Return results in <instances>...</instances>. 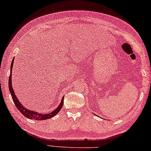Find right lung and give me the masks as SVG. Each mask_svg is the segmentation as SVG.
Masks as SVG:
<instances>
[{"label":"right lung","mask_w":151,"mask_h":151,"mask_svg":"<svg viewBox=\"0 0 151 151\" xmlns=\"http://www.w3.org/2000/svg\"><path fill=\"white\" fill-rule=\"evenodd\" d=\"M13 60H14V58H13V61L11 62L10 75H9V91H10V93H11V97H12L13 102H14L15 105L16 106L17 109L19 110V111L21 112V113L23 114L24 116H25L26 117L30 119H35V120H39V121L45 120V119H48L56 115V114L60 112V110H61L63 104H64V98H62L61 103H60V104L59 106H58L57 109L54 110V111L53 112H51V113H49V114H40V113H39V112H34L32 111H30V110L28 109H26L25 107L22 106V104L20 103L19 101L18 100L16 96H15V93H14V91H13V89L12 85H11V81H11V73H12Z\"/></svg>","instance_id":"right-lung-1"}]
</instances>
